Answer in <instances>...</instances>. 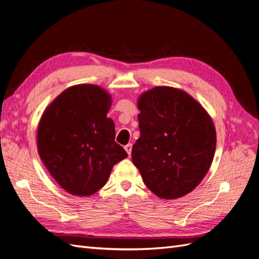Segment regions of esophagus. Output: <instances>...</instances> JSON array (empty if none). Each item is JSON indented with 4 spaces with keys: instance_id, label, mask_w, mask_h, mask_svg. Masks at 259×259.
Returning <instances> with one entry per match:
<instances>
[{
    "instance_id": "34e87169",
    "label": "esophagus",
    "mask_w": 259,
    "mask_h": 259,
    "mask_svg": "<svg viewBox=\"0 0 259 259\" xmlns=\"http://www.w3.org/2000/svg\"><path fill=\"white\" fill-rule=\"evenodd\" d=\"M132 147H133V145H132V144H127L126 146L124 147V149H125V150H126V152H127L128 156H131V154H132Z\"/></svg>"
}]
</instances>
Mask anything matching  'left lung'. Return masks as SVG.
<instances>
[{"label":"left lung","instance_id":"left-lung-1","mask_svg":"<svg viewBox=\"0 0 259 259\" xmlns=\"http://www.w3.org/2000/svg\"><path fill=\"white\" fill-rule=\"evenodd\" d=\"M140 137L133 163L145 185L162 199L191 192L208 171L216 149L210 116L182 90L156 86L138 99Z\"/></svg>","mask_w":259,"mask_h":259}]
</instances>
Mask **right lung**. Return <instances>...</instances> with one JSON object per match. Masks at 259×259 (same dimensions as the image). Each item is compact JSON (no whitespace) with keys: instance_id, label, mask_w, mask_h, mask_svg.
<instances>
[{"instance_id":"right-lung-1","label":"right lung","mask_w":259,"mask_h":259,"mask_svg":"<svg viewBox=\"0 0 259 259\" xmlns=\"http://www.w3.org/2000/svg\"><path fill=\"white\" fill-rule=\"evenodd\" d=\"M111 96L100 86L80 84L62 92L46 108L37 127V151L50 174L67 192L92 195L127 156L114 142L107 117Z\"/></svg>"}]
</instances>
